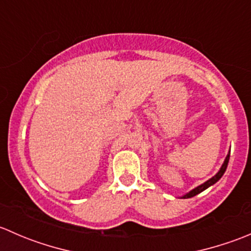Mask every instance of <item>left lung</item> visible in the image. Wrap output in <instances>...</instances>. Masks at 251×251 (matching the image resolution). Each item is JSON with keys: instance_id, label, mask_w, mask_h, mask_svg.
Listing matches in <instances>:
<instances>
[{"instance_id": "left-lung-1", "label": "left lung", "mask_w": 251, "mask_h": 251, "mask_svg": "<svg viewBox=\"0 0 251 251\" xmlns=\"http://www.w3.org/2000/svg\"><path fill=\"white\" fill-rule=\"evenodd\" d=\"M228 160H229V153H228V155L226 156V159H225V163L222 164V166H221V169H220L219 173L215 175L214 177H211V178H210L209 181H206V182H205V183L201 184V186H198V187H197V188H194L193 191H191V192H189V193H187L186 196H183V197H182V198H183V199L192 198V197H194V196H197V194L201 193V192L205 191V189L209 188L210 186H212V184H214V183H216V182L219 181V179L221 178L222 176H224L225 171H226V169H227V165H228Z\"/></svg>"}]
</instances>
